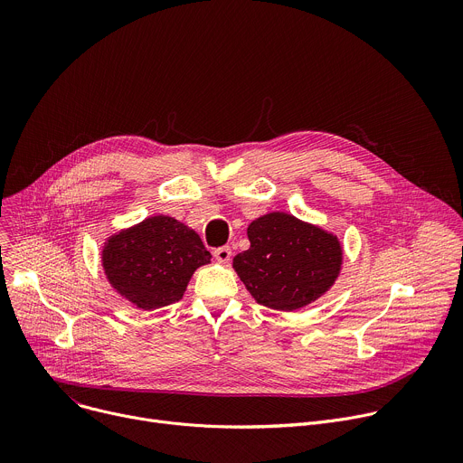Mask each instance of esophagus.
Masks as SVG:
<instances>
[{
  "instance_id": "esophagus-1",
  "label": "esophagus",
  "mask_w": 463,
  "mask_h": 463,
  "mask_svg": "<svg viewBox=\"0 0 463 463\" xmlns=\"http://www.w3.org/2000/svg\"><path fill=\"white\" fill-rule=\"evenodd\" d=\"M213 255H215V260H217L221 265H224V263H228V261L232 260V248H230V246L217 248V250L213 251Z\"/></svg>"
}]
</instances>
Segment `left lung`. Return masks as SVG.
Instances as JSON below:
<instances>
[{
    "instance_id": "obj_1",
    "label": "left lung",
    "mask_w": 463,
    "mask_h": 463,
    "mask_svg": "<svg viewBox=\"0 0 463 463\" xmlns=\"http://www.w3.org/2000/svg\"><path fill=\"white\" fill-rule=\"evenodd\" d=\"M250 248L233 258V270L260 305L296 313L333 288L344 265L336 233L285 212L250 222Z\"/></svg>"
}]
</instances>
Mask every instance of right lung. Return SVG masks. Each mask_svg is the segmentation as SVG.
Listing matches in <instances>:
<instances>
[{
  "mask_svg": "<svg viewBox=\"0 0 463 463\" xmlns=\"http://www.w3.org/2000/svg\"><path fill=\"white\" fill-rule=\"evenodd\" d=\"M212 263L200 235L169 215L110 233L100 265L110 287L136 309L156 311L184 298L193 274Z\"/></svg>",
  "mask_w": 463,
  "mask_h": 463,
  "instance_id": "1",
  "label": "right lung"
}]
</instances>
